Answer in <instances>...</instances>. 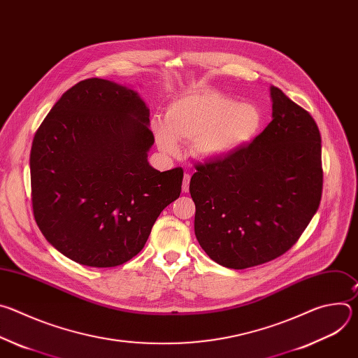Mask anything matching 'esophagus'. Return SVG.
<instances>
[{"label":"esophagus","mask_w":358,"mask_h":358,"mask_svg":"<svg viewBox=\"0 0 358 358\" xmlns=\"http://www.w3.org/2000/svg\"><path fill=\"white\" fill-rule=\"evenodd\" d=\"M189 178H191V176L188 173L184 174V178H182V192H188V189H189Z\"/></svg>","instance_id":"34e87169"}]
</instances>
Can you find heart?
Listing matches in <instances>:
<instances>
[{"mask_svg":"<svg viewBox=\"0 0 358 358\" xmlns=\"http://www.w3.org/2000/svg\"><path fill=\"white\" fill-rule=\"evenodd\" d=\"M261 126L258 109L214 90H201L173 101L166 120L155 123L159 145L177 155L178 141L194 144L202 157L228 155L248 143Z\"/></svg>","mask_w":358,"mask_h":358,"instance_id":"obj_1","label":"heart"}]
</instances>
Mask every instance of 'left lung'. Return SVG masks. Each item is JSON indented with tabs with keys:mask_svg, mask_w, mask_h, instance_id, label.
<instances>
[{
	"mask_svg": "<svg viewBox=\"0 0 358 358\" xmlns=\"http://www.w3.org/2000/svg\"><path fill=\"white\" fill-rule=\"evenodd\" d=\"M273 119L252 143L194 164V229L217 264L246 269L287 252L323 191L322 137L312 115L271 87Z\"/></svg>",
	"mask_w": 358,
	"mask_h": 358,
	"instance_id": "8db88e82",
	"label": "left lung"
}]
</instances>
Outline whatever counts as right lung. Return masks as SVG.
Returning a JSON list of instances; mask_svg holds the SVG:
<instances>
[{"label":"right lung","mask_w":358,"mask_h":358,"mask_svg":"<svg viewBox=\"0 0 358 358\" xmlns=\"http://www.w3.org/2000/svg\"><path fill=\"white\" fill-rule=\"evenodd\" d=\"M148 115L131 89L90 78L66 90L38 127L32 211L66 258L92 268L123 265L180 196L182 169L160 173L147 163L155 143Z\"/></svg>","instance_id":"add662e5"}]
</instances>
